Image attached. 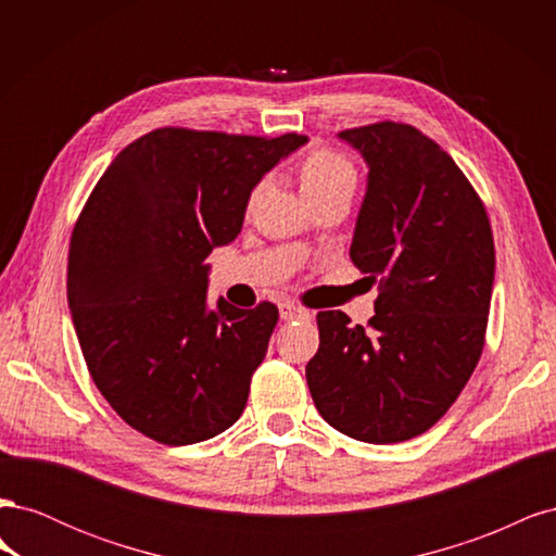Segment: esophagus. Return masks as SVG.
Returning <instances> with one entry per match:
<instances>
[{
	"label": "esophagus",
	"mask_w": 556,
	"mask_h": 556,
	"mask_svg": "<svg viewBox=\"0 0 556 556\" xmlns=\"http://www.w3.org/2000/svg\"><path fill=\"white\" fill-rule=\"evenodd\" d=\"M280 317L288 319V323H290V319H308L311 311L301 308L296 304H290V301H285V304H280Z\"/></svg>",
	"instance_id": "34e87169"
}]
</instances>
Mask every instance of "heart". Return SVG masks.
I'll use <instances>...</instances> for the list:
<instances>
[{
	"instance_id": "heart-1",
	"label": "heart",
	"mask_w": 556,
	"mask_h": 556,
	"mask_svg": "<svg viewBox=\"0 0 556 556\" xmlns=\"http://www.w3.org/2000/svg\"><path fill=\"white\" fill-rule=\"evenodd\" d=\"M357 182V172L352 162L339 153V150H331V148H317L311 150V153L301 162V190L304 194H317V192H327L333 188H355ZM262 190V185H257L255 197Z\"/></svg>"
}]
</instances>
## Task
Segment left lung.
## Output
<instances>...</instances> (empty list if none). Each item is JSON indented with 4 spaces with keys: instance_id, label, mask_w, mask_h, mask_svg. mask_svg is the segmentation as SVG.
Wrapping results in <instances>:
<instances>
[{
    "instance_id": "8db88e82",
    "label": "left lung",
    "mask_w": 556,
    "mask_h": 556,
    "mask_svg": "<svg viewBox=\"0 0 556 556\" xmlns=\"http://www.w3.org/2000/svg\"><path fill=\"white\" fill-rule=\"evenodd\" d=\"M368 164L350 257L380 278L376 315L319 311L306 366L315 408L364 443H401L447 413L482 355L494 237L482 199L445 150L413 125L339 131Z\"/></svg>"
}]
</instances>
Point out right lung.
I'll use <instances>...</instances> for the list:
<instances>
[{"label":"right lung","mask_w":556,"mask_h":556,"mask_svg":"<svg viewBox=\"0 0 556 556\" xmlns=\"http://www.w3.org/2000/svg\"><path fill=\"white\" fill-rule=\"evenodd\" d=\"M306 141L153 129L83 206L66 264L74 329L97 390L148 439L192 445L241 417L278 308H208L204 260L239 237L252 188Z\"/></svg>","instance_id":"1"}]
</instances>
